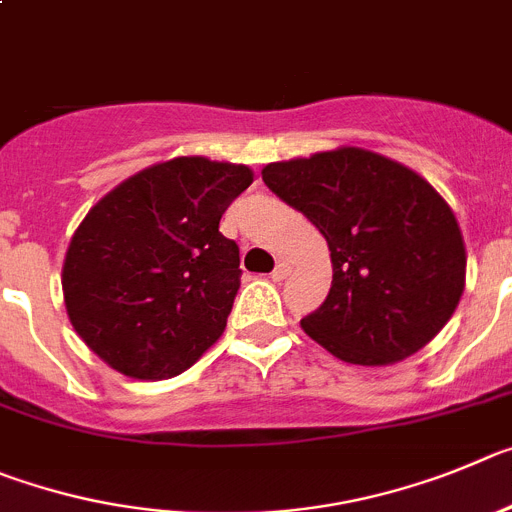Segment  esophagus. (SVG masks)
Returning a JSON list of instances; mask_svg holds the SVG:
<instances>
[{
	"label": "esophagus",
	"instance_id": "34e87169",
	"mask_svg": "<svg viewBox=\"0 0 512 512\" xmlns=\"http://www.w3.org/2000/svg\"><path fill=\"white\" fill-rule=\"evenodd\" d=\"M290 270H293V267H290V262L288 260H280L278 265H275V270H273V275H270V278H273L275 283H280V280L288 278Z\"/></svg>",
	"mask_w": 512,
	"mask_h": 512
}]
</instances>
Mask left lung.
Returning a JSON list of instances; mask_svg holds the SVG:
<instances>
[{
  "label": "left lung",
  "mask_w": 512,
  "mask_h": 512,
  "mask_svg": "<svg viewBox=\"0 0 512 512\" xmlns=\"http://www.w3.org/2000/svg\"><path fill=\"white\" fill-rule=\"evenodd\" d=\"M262 181L316 224L334 278L303 331L349 365H393L457 311L467 250L457 216L408 165L362 147L262 168Z\"/></svg>",
  "instance_id": "obj_1"
}]
</instances>
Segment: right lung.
Segmentation results:
<instances>
[{"label":"right lung","instance_id":"add662e5","mask_svg":"<svg viewBox=\"0 0 512 512\" xmlns=\"http://www.w3.org/2000/svg\"><path fill=\"white\" fill-rule=\"evenodd\" d=\"M252 181L247 165L181 155L91 206L63 260V301L112 370L168 380L224 334L242 270L219 219Z\"/></svg>","mask_w":512,"mask_h":512}]
</instances>
